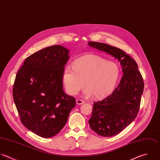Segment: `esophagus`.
Segmentation results:
<instances>
[{
  "instance_id": "esophagus-1",
  "label": "esophagus",
  "mask_w": 160,
  "mask_h": 160,
  "mask_svg": "<svg viewBox=\"0 0 160 160\" xmlns=\"http://www.w3.org/2000/svg\"><path fill=\"white\" fill-rule=\"evenodd\" d=\"M76 102H77V104H78V105H82V104H83L85 103V101L83 100L77 99L76 100Z\"/></svg>"
}]
</instances>
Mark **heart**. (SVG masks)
Returning a JSON list of instances; mask_svg holds the SVG:
<instances>
[{
  "label": "heart",
  "instance_id": "1",
  "mask_svg": "<svg viewBox=\"0 0 160 160\" xmlns=\"http://www.w3.org/2000/svg\"><path fill=\"white\" fill-rule=\"evenodd\" d=\"M120 75L118 64L95 55H87L76 59L73 67L66 66L63 81L67 92L77 95L84 87L87 96L102 98L114 90Z\"/></svg>",
  "mask_w": 160,
  "mask_h": 160
}]
</instances>
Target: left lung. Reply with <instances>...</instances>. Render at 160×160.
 Returning a JSON list of instances; mask_svg holds the SVG:
<instances>
[{
    "label": "left lung",
    "instance_id": "1",
    "mask_svg": "<svg viewBox=\"0 0 160 160\" xmlns=\"http://www.w3.org/2000/svg\"><path fill=\"white\" fill-rule=\"evenodd\" d=\"M88 44L113 56L122 66L123 75L119 85L108 97L93 103L88 120L91 129L97 134L113 137L122 132L137 117L143 92V79L135 60L121 49L100 42H89Z\"/></svg>",
    "mask_w": 160,
    "mask_h": 160
}]
</instances>
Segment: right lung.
Returning a JSON list of instances; mask_svg holds the SVG:
<instances>
[{
	"label": "right lung",
	"mask_w": 160,
	"mask_h": 160,
	"mask_svg": "<svg viewBox=\"0 0 160 160\" xmlns=\"http://www.w3.org/2000/svg\"><path fill=\"white\" fill-rule=\"evenodd\" d=\"M68 52L60 45L43 48L25 60L15 77L12 93L20 121L43 138L59 133L76 105L63 90Z\"/></svg>",
	"instance_id": "right-lung-1"
}]
</instances>
